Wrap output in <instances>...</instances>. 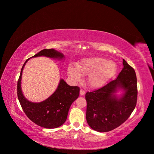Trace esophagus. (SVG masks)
Here are the masks:
<instances>
[{"label":"esophagus","instance_id":"esophagus-1","mask_svg":"<svg viewBox=\"0 0 154 154\" xmlns=\"http://www.w3.org/2000/svg\"><path fill=\"white\" fill-rule=\"evenodd\" d=\"M80 95H84L85 94V91H84L83 89H80Z\"/></svg>","mask_w":154,"mask_h":154}]
</instances>
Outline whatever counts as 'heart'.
Segmentation results:
<instances>
[{
    "mask_svg": "<svg viewBox=\"0 0 154 154\" xmlns=\"http://www.w3.org/2000/svg\"><path fill=\"white\" fill-rule=\"evenodd\" d=\"M116 71L117 65L114 62L97 57L84 59L77 63L76 67L70 65L67 68L69 76L75 82L80 81L82 75H87V83L92 88L103 86Z\"/></svg>",
    "mask_w": 154,
    "mask_h": 154,
    "instance_id": "heart-1",
    "label": "heart"
}]
</instances>
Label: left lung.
I'll return each mask as SVG.
<instances>
[{
  "label": "left lung",
  "mask_w": 154,
  "mask_h": 154,
  "mask_svg": "<svg viewBox=\"0 0 154 154\" xmlns=\"http://www.w3.org/2000/svg\"><path fill=\"white\" fill-rule=\"evenodd\" d=\"M123 66L116 80L97 90L85 94L87 122L94 131L107 132L114 130L125 122L136 106L135 72L124 59ZM118 89L125 91L120 98L115 95Z\"/></svg>",
  "instance_id": "1"
}]
</instances>
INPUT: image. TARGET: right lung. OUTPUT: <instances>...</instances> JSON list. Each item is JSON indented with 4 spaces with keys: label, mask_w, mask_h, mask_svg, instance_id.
Masks as SVG:
<instances>
[{
    "label": "right lung",
    "mask_w": 154,
    "mask_h": 154,
    "mask_svg": "<svg viewBox=\"0 0 154 154\" xmlns=\"http://www.w3.org/2000/svg\"><path fill=\"white\" fill-rule=\"evenodd\" d=\"M40 56L59 59L64 57L62 53L53 48L42 50L32 57ZM29 60L23 65L17 82V93L20 106L27 117L37 125L46 128L59 127L66 122L71 104L79 95L80 88L70 86L61 79L55 92L44 101L34 103L27 100L23 95L20 84L22 70Z\"/></svg>",
    "instance_id": "obj_1"
}]
</instances>
